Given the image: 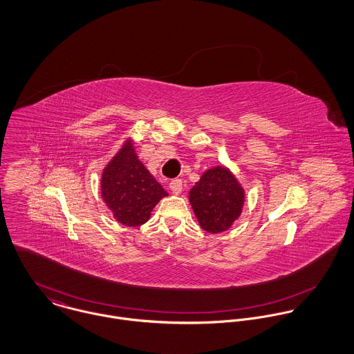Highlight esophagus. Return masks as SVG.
I'll return each mask as SVG.
<instances>
[{
    "label": "esophagus",
    "instance_id": "obj_1",
    "mask_svg": "<svg viewBox=\"0 0 354 354\" xmlns=\"http://www.w3.org/2000/svg\"><path fill=\"white\" fill-rule=\"evenodd\" d=\"M169 188H170V191H171L174 195H178V194L183 191V181H181L180 178H174V180L170 181Z\"/></svg>",
    "mask_w": 354,
    "mask_h": 354
}]
</instances>
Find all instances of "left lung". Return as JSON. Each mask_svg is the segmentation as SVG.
Listing matches in <instances>:
<instances>
[{
	"label": "left lung",
	"instance_id": "1",
	"mask_svg": "<svg viewBox=\"0 0 354 354\" xmlns=\"http://www.w3.org/2000/svg\"><path fill=\"white\" fill-rule=\"evenodd\" d=\"M189 202L203 229L221 233L240 216L244 191L227 169L218 166L203 174L189 192Z\"/></svg>",
	"mask_w": 354,
	"mask_h": 354
}]
</instances>
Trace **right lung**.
<instances>
[{"instance_id":"add662e5","label":"right lung","mask_w":354,"mask_h":354,"mask_svg":"<svg viewBox=\"0 0 354 354\" xmlns=\"http://www.w3.org/2000/svg\"><path fill=\"white\" fill-rule=\"evenodd\" d=\"M102 198L114 218L125 226H140L150 219L152 208L167 192L138 159L133 143L127 140L104 167Z\"/></svg>"}]
</instances>
